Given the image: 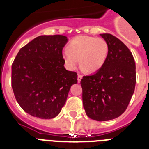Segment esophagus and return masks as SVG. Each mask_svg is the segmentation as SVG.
I'll return each mask as SVG.
<instances>
[{"instance_id":"1","label":"esophagus","mask_w":149,"mask_h":149,"mask_svg":"<svg viewBox=\"0 0 149 149\" xmlns=\"http://www.w3.org/2000/svg\"><path fill=\"white\" fill-rule=\"evenodd\" d=\"M81 79H82V76L81 75L78 74V77H77V81H78V83H80Z\"/></svg>"}]
</instances>
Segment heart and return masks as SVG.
<instances>
[{"label": "heart", "mask_w": 149, "mask_h": 149, "mask_svg": "<svg viewBox=\"0 0 149 149\" xmlns=\"http://www.w3.org/2000/svg\"><path fill=\"white\" fill-rule=\"evenodd\" d=\"M108 44L104 38L93 36L76 37L63 51V58L68 67L73 70L80 63V67L87 73L98 72L106 63Z\"/></svg>", "instance_id": "1"}]
</instances>
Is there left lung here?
Masks as SVG:
<instances>
[{"mask_svg": "<svg viewBox=\"0 0 149 149\" xmlns=\"http://www.w3.org/2000/svg\"><path fill=\"white\" fill-rule=\"evenodd\" d=\"M108 44L104 66L81 79L83 104L86 115L106 121L120 116L127 109L136 84L135 63L124 43L111 34H100Z\"/></svg>", "mask_w": 149, "mask_h": 149, "instance_id": "left-lung-1", "label": "left lung"}]
</instances>
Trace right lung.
<instances>
[{"label": "right lung", "mask_w": 149, "mask_h": 149, "mask_svg": "<svg viewBox=\"0 0 149 149\" xmlns=\"http://www.w3.org/2000/svg\"><path fill=\"white\" fill-rule=\"evenodd\" d=\"M66 36H41L19 50L11 67L16 100L30 115L51 119L60 113L77 73L64 67Z\"/></svg>", "instance_id": "obj_1"}]
</instances>
